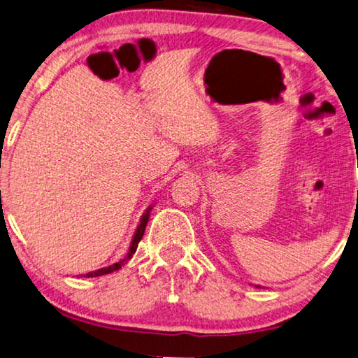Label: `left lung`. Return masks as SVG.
<instances>
[{"label":"left lung","mask_w":358,"mask_h":358,"mask_svg":"<svg viewBox=\"0 0 358 358\" xmlns=\"http://www.w3.org/2000/svg\"><path fill=\"white\" fill-rule=\"evenodd\" d=\"M257 287H258V285H257Z\"/></svg>","instance_id":"obj_1"}]
</instances>
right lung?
I'll use <instances>...</instances> for the list:
<instances>
[{"instance_id": "1", "label": "right lung", "mask_w": 358, "mask_h": 358, "mask_svg": "<svg viewBox=\"0 0 358 358\" xmlns=\"http://www.w3.org/2000/svg\"><path fill=\"white\" fill-rule=\"evenodd\" d=\"M152 206H150L146 208V212L143 213V217L140 220V224L137 226V231H135V234L132 237V242H130V247H129V252L126 257H124L121 261H117V263L111 264V266H106V268H101L99 271H92V272H87V274H84L81 277H99V275H105V274H111V272H115L117 269H121L124 264L127 263V261L134 257V253L137 252V247H138V242L141 241V237L145 234V228L146 224H148V220H150V212H151Z\"/></svg>"}]
</instances>
